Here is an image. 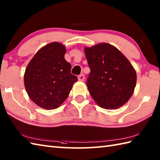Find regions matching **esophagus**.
I'll use <instances>...</instances> for the list:
<instances>
[{"instance_id":"obj_1","label":"esophagus","mask_w":160,"mask_h":160,"mask_svg":"<svg viewBox=\"0 0 160 160\" xmlns=\"http://www.w3.org/2000/svg\"><path fill=\"white\" fill-rule=\"evenodd\" d=\"M78 80L82 81H82H84V74H81V75H80V76H78Z\"/></svg>"}]
</instances>
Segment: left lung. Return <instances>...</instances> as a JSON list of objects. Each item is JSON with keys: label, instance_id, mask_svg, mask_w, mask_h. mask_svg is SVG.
Returning a JSON list of instances; mask_svg holds the SVG:
<instances>
[{"label": "left lung", "instance_id": "left-lung-1", "mask_svg": "<svg viewBox=\"0 0 160 160\" xmlns=\"http://www.w3.org/2000/svg\"><path fill=\"white\" fill-rule=\"evenodd\" d=\"M91 72L87 87L94 101L106 109L123 106L133 94L137 75L128 60L106 42L84 47Z\"/></svg>", "mask_w": 160, "mask_h": 160}]
</instances>
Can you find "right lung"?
<instances>
[{
  "mask_svg": "<svg viewBox=\"0 0 160 160\" xmlns=\"http://www.w3.org/2000/svg\"><path fill=\"white\" fill-rule=\"evenodd\" d=\"M66 47L53 42L39 49L30 60L24 74V84L29 97L38 107L55 109L69 96L76 76L64 59Z\"/></svg>",
  "mask_w": 160,
  "mask_h": 160,
  "instance_id": "obj_1",
  "label": "right lung"
}]
</instances>
